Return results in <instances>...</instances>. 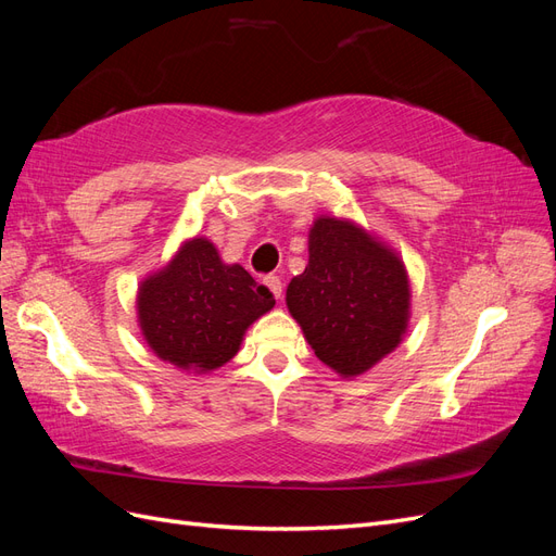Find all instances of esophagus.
Here are the masks:
<instances>
[{"instance_id": "34e87169", "label": "esophagus", "mask_w": 556, "mask_h": 556, "mask_svg": "<svg viewBox=\"0 0 556 556\" xmlns=\"http://www.w3.org/2000/svg\"><path fill=\"white\" fill-rule=\"evenodd\" d=\"M264 285H266L268 290H271V294H274L276 299L282 296V282H280L278 276H266V278H264Z\"/></svg>"}]
</instances>
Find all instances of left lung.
<instances>
[{
  "instance_id": "1",
  "label": "left lung",
  "mask_w": 556,
  "mask_h": 556,
  "mask_svg": "<svg viewBox=\"0 0 556 556\" xmlns=\"http://www.w3.org/2000/svg\"><path fill=\"white\" fill-rule=\"evenodd\" d=\"M285 301L317 359L341 378H357L403 341L410 280L371 231L319 215L308 231V266L290 280Z\"/></svg>"
}]
</instances>
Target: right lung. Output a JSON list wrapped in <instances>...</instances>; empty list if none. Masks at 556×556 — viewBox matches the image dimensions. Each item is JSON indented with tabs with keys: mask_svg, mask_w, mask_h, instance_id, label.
Wrapping results in <instances>:
<instances>
[{
	"mask_svg": "<svg viewBox=\"0 0 556 556\" xmlns=\"http://www.w3.org/2000/svg\"><path fill=\"white\" fill-rule=\"evenodd\" d=\"M276 306L241 264L194 237L169 264L141 280L137 317L148 348L188 374H208L237 355L248 327Z\"/></svg>",
	"mask_w": 556,
	"mask_h": 556,
	"instance_id": "1",
	"label": "right lung"
}]
</instances>
